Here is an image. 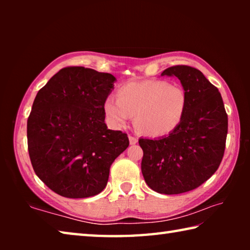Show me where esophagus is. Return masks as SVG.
I'll return each instance as SVG.
<instances>
[{
  "label": "esophagus",
  "mask_w": 250,
  "mask_h": 250,
  "mask_svg": "<svg viewBox=\"0 0 250 250\" xmlns=\"http://www.w3.org/2000/svg\"><path fill=\"white\" fill-rule=\"evenodd\" d=\"M129 142H130L131 146H133V145H135V143H138V139L134 138V137H131V135H129Z\"/></svg>",
  "instance_id": "34e87169"
}]
</instances>
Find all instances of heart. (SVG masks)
<instances>
[{"label":"heart","instance_id":"b5f03b06","mask_svg":"<svg viewBox=\"0 0 250 250\" xmlns=\"http://www.w3.org/2000/svg\"><path fill=\"white\" fill-rule=\"evenodd\" d=\"M104 101L109 124L121 128L135 115V125L149 137H166L181 125L188 109V95L176 84L164 80L128 83Z\"/></svg>","mask_w":250,"mask_h":250}]
</instances>
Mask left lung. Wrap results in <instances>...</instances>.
<instances>
[{
    "instance_id": "left-lung-1",
    "label": "left lung",
    "mask_w": 250,
    "mask_h": 250,
    "mask_svg": "<svg viewBox=\"0 0 250 250\" xmlns=\"http://www.w3.org/2000/svg\"><path fill=\"white\" fill-rule=\"evenodd\" d=\"M161 76L179 78L188 109L172 133L139 140L141 171L149 188L172 195L192 191L216 172L225 151L228 120L221 94L202 71L181 65Z\"/></svg>"
}]
</instances>
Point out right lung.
<instances>
[{"mask_svg": "<svg viewBox=\"0 0 250 250\" xmlns=\"http://www.w3.org/2000/svg\"><path fill=\"white\" fill-rule=\"evenodd\" d=\"M117 79L84 67H67L37 92L27 120V145L36 175L59 195L84 198L107 185L110 166L129 146L104 124V101Z\"/></svg>", "mask_w": 250, "mask_h": 250, "instance_id": "add662e5", "label": "right lung"}]
</instances>
